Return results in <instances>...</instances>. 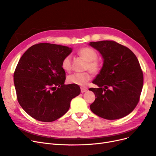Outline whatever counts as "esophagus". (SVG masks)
Segmentation results:
<instances>
[{"label":"esophagus","instance_id":"34e87169","mask_svg":"<svg viewBox=\"0 0 156 156\" xmlns=\"http://www.w3.org/2000/svg\"><path fill=\"white\" fill-rule=\"evenodd\" d=\"M87 88H81V93H83V92H87Z\"/></svg>","mask_w":156,"mask_h":156}]
</instances>
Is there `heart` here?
<instances>
[{
	"mask_svg": "<svg viewBox=\"0 0 156 156\" xmlns=\"http://www.w3.org/2000/svg\"><path fill=\"white\" fill-rule=\"evenodd\" d=\"M78 55L87 62L86 68L92 73H96L100 69V64L96 60V52L90 48H84L78 51ZM72 64V58L69 55L65 56L62 61V68L66 72L70 70ZM91 76L89 73H75L69 75L67 81L70 84H77L84 87L90 80Z\"/></svg>",
	"mask_w": 156,
	"mask_h": 156,
	"instance_id": "heart-1",
	"label": "heart"
}]
</instances>
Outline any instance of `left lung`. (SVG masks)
Masks as SVG:
<instances>
[{
    "label": "left lung",
    "instance_id": "8db88e82",
    "mask_svg": "<svg viewBox=\"0 0 156 156\" xmlns=\"http://www.w3.org/2000/svg\"><path fill=\"white\" fill-rule=\"evenodd\" d=\"M101 55L103 66L90 88L96 96L90 106L96 115L107 120L123 118L137 105L143 86V74L135 54L114 41L88 44Z\"/></svg>",
    "mask_w": 156,
    "mask_h": 156
}]
</instances>
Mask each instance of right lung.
<instances>
[{
  "label": "right lung",
  "instance_id": "obj_1",
  "mask_svg": "<svg viewBox=\"0 0 156 156\" xmlns=\"http://www.w3.org/2000/svg\"><path fill=\"white\" fill-rule=\"evenodd\" d=\"M72 52L67 46L41 43L31 46L20 59L13 75L17 100L34 119L45 122L58 119L81 93L77 84H64L62 61Z\"/></svg>",
  "mask_w": 156,
  "mask_h": 156
}]
</instances>
